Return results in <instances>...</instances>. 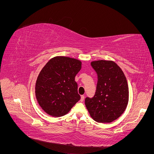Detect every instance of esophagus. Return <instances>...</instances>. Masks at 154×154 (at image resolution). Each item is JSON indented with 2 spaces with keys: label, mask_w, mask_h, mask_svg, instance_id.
<instances>
[{
  "label": "esophagus",
  "mask_w": 154,
  "mask_h": 154,
  "mask_svg": "<svg viewBox=\"0 0 154 154\" xmlns=\"http://www.w3.org/2000/svg\"><path fill=\"white\" fill-rule=\"evenodd\" d=\"M85 99V96H81V99H80V101H83V100H84Z\"/></svg>",
  "instance_id": "34e87169"
}]
</instances>
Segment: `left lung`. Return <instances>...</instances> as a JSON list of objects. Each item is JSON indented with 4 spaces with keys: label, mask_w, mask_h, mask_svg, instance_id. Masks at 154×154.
I'll return each instance as SVG.
<instances>
[{
    "label": "left lung",
    "mask_w": 154,
    "mask_h": 154,
    "mask_svg": "<svg viewBox=\"0 0 154 154\" xmlns=\"http://www.w3.org/2000/svg\"><path fill=\"white\" fill-rule=\"evenodd\" d=\"M91 64L97 74V83L94 96L85 98V106L96 122H112L123 114L128 103L127 78L111 60H97Z\"/></svg>",
    "instance_id": "obj_1"
}]
</instances>
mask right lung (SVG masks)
<instances>
[{
  "instance_id": "1",
  "label": "right lung",
  "mask_w": 154,
  "mask_h": 154,
  "mask_svg": "<svg viewBox=\"0 0 154 154\" xmlns=\"http://www.w3.org/2000/svg\"><path fill=\"white\" fill-rule=\"evenodd\" d=\"M82 69L80 60L67 57L51 58L36 79L37 101L48 114L61 117L80 100L75 76Z\"/></svg>"
}]
</instances>
